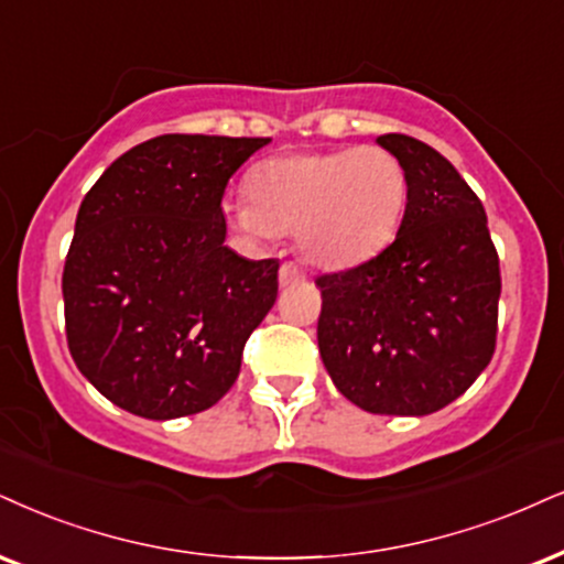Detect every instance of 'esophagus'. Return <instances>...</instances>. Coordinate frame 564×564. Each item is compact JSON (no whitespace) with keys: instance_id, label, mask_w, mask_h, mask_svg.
<instances>
[{"instance_id":"obj_1","label":"esophagus","mask_w":564,"mask_h":564,"mask_svg":"<svg viewBox=\"0 0 564 564\" xmlns=\"http://www.w3.org/2000/svg\"><path fill=\"white\" fill-rule=\"evenodd\" d=\"M303 280V271L295 267V263H282L280 267V284L282 288H288V284H295Z\"/></svg>"}]
</instances>
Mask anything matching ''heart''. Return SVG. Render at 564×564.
<instances>
[{"label":"heart","instance_id":"obj_1","mask_svg":"<svg viewBox=\"0 0 564 564\" xmlns=\"http://www.w3.org/2000/svg\"><path fill=\"white\" fill-rule=\"evenodd\" d=\"M246 191L248 200L225 206L235 232L250 242L295 232L305 261L343 271L392 242L405 212L408 175L381 145L293 151L256 164Z\"/></svg>","mask_w":564,"mask_h":564}]
</instances>
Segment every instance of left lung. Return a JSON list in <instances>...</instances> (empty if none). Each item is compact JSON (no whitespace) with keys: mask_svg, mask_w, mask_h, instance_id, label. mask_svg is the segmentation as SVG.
<instances>
[{"mask_svg":"<svg viewBox=\"0 0 564 564\" xmlns=\"http://www.w3.org/2000/svg\"><path fill=\"white\" fill-rule=\"evenodd\" d=\"M408 175L398 238L377 259L318 276V352L352 405L429 415L495 356L499 259L486 212L460 172L410 135H379Z\"/></svg>","mask_w":564,"mask_h":564,"instance_id":"1","label":"left lung"}]
</instances>
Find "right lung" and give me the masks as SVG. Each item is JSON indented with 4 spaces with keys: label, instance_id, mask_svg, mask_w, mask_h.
Returning <instances> with one entry per match:
<instances>
[{
    "label": "right lung",
    "instance_id": "add662e5",
    "mask_svg": "<svg viewBox=\"0 0 564 564\" xmlns=\"http://www.w3.org/2000/svg\"><path fill=\"white\" fill-rule=\"evenodd\" d=\"M269 138L159 135L83 198L62 297L69 356L107 400L151 421L227 394L276 301L280 261L225 246L221 196Z\"/></svg>",
    "mask_w": 564,
    "mask_h": 564
}]
</instances>
